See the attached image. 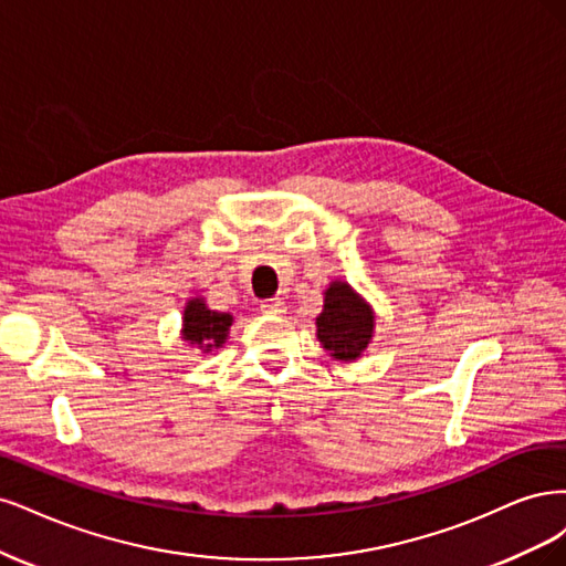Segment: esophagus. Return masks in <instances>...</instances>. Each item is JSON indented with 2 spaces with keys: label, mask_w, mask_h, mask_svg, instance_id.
<instances>
[{
  "label": "esophagus",
  "mask_w": 566,
  "mask_h": 566,
  "mask_svg": "<svg viewBox=\"0 0 566 566\" xmlns=\"http://www.w3.org/2000/svg\"><path fill=\"white\" fill-rule=\"evenodd\" d=\"M261 310L268 315H282V313H286V303H284V298H265V301H261Z\"/></svg>",
  "instance_id": "esophagus-1"
}]
</instances>
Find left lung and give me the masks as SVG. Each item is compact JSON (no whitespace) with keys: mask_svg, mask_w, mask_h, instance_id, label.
<instances>
[{"mask_svg":"<svg viewBox=\"0 0 566 566\" xmlns=\"http://www.w3.org/2000/svg\"><path fill=\"white\" fill-rule=\"evenodd\" d=\"M374 336V310L348 282H332L324 291V310L317 317V338L334 359L355 361Z\"/></svg>","mask_w":566,"mask_h":566,"instance_id":"1","label":"left lung"}]
</instances>
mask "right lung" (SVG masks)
Returning a JSON list of instances; mask_svg holds the SVG:
<instances>
[{
    "label": "right lung",
    "mask_w": 566,
    "mask_h": 566,
    "mask_svg": "<svg viewBox=\"0 0 566 566\" xmlns=\"http://www.w3.org/2000/svg\"><path fill=\"white\" fill-rule=\"evenodd\" d=\"M232 315L228 313H216L209 310L205 298H192L188 301L184 310V340L192 348L211 353L216 348H223V343L230 334Z\"/></svg>",
    "instance_id": "obj_1"
}]
</instances>
